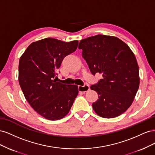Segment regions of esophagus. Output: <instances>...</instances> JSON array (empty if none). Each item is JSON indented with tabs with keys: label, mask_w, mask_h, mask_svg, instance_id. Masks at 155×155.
<instances>
[{
	"label": "esophagus",
	"mask_w": 155,
	"mask_h": 155,
	"mask_svg": "<svg viewBox=\"0 0 155 155\" xmlns=\"http://www.w3.org/2000/svg\"><path fill=\"white\" fill-rule=\"evenodd\" d=\"M78 89H79V92H87L89 89H90V87L87 85H85L84 86H81L79 85L78 86Z\"/></svg>",
	"instance_id": "obj_1"
}]
</instances>
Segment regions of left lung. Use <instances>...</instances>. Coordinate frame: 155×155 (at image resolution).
Here are the masks:
<instances>
[{"mask_svg":"<svg viewBox=\"0 0 155 155\" xmlns=\"http://www.w3.org/2000/svg\"><path fill=\"white\" fill-rule=\"evenodd\" d=\"M83 58L91 73L103 79L91 87L98 94L92 108L102 118L123 114L132 105L140 85L137 59L129 46L118 37L97 35L79 42Z\"/></svg>","mask_w":155,"mask_h":155,"instance_id":"left-lung-1","label":"left lung"}]
</instances>
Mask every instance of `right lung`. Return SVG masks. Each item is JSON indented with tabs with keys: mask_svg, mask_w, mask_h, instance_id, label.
<instances>
[{
	"mask_svg": "<svg viewBox=\"0 0 155 155\" xmlns=\"http://www.w3.org/2000/svg\"><path fill=\"white\" fill-rule=\"evenodd\" d=\"M78 41L64 42L46 38L34 42L21 55L18 82L27 101L49 120L66 116L78 94V86L56 80V71L67 55L76 51Z\"/></svg>",
	"mask_w": 155,
	"mask_h": 155,
	"instance_id": "add662e5",
	"label": "right lung"
}]
</instances>
